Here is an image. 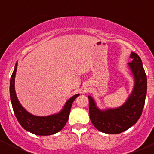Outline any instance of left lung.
Masks as SVG:
<instances>
[{"label":"left lung","mask_w":154,"mask_h":154,"mask_svg":"<svg viewBox=\"0 0 154 154\" xmlns=\"http://www.w3.org/2000/svg\"><path fill=\"white\" fill-rule=\"evenodd\" d=\"M133 59L128 65L134 77L133 92L126 103L120 107L101 110L96 107L95 101L91 96L89 100V116L93 126L102 133L117 134L137 123L140 117L145 104L147 79L141 58L137 53L131 52Z\"/></svg>","instance_id":"8db88e82"}]
</instances>
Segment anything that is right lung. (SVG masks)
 Masks as SVG:
<instances>
[{
	"label": "right lung",
	"mask_w": 154,
	"mask_h": 154,
	"mask_svg": "<svg viewBox=\"0 0 154 154\" xmlns=\"http://www.w3.org/2000/svg\"><path fill=\"white\" fill-rule=\"evenodd\" d=\"M17 66V63H16L14 70L11 77L10 96L14 112L15 114L18 123L24 130L38 136L51 135L62 130L69 119L72 103L79 96V94H76L70 98L66 102L62 111L58 113L48 116H36L32 115L24 109L21 103H19L16 96L14 79H15Z\"/></svg>",
	"instance_id": "right-lung-1"
}]
</instances>
